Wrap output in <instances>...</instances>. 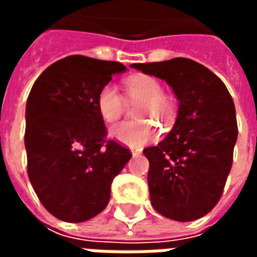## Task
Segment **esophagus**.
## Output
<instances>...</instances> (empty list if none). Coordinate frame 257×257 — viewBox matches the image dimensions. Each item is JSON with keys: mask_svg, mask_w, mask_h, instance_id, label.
I'll return each mask as SVG.
<instances>
[{"mask_svg": "<svg viewBox=\"0 0 257 257\" xmlns=\"http://www.w3.org/2000/svg\"><path fill=\"white\" fill-rule=\"evenodd\" d=\"M131 153H132V156L134 157H139L140 154H142V151L136 150V149H132V150H131Z\"/></svg>", "mask_w": 257, "mask_h": 257, "instance_id": "obj_1", "label": "esophagus"}]
</instances>
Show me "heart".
I'll return each instance as SVG.
<instances>
[{"mask_svg": "<svg viewBox=\"0 0 257 257\" xmlns=\"http://www.w3.org/2000/svg\"><path fill=\"white\" fill-rule=\"evenodd\" d=\"M125 92L129 103L142 104L138 118L161 121L162 126H169L176 117L173 101L162 93L161 84L150 75H134L125 81ZM97 110L108 123L118 121L126 110V101L114 85L103 86L97 95ZM157 128L151 121L123 122L110 131V136L118 143L132 149H140L157 138Z\"/></svg>", "mask_w": 257, "mask_h": 257, "instance_id": "1", "label": "heart"}]
</instances>
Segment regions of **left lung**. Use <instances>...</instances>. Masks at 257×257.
<instances>
[{
    "mask_svg": "<svg viewBox=\"0 0 257 257\" xmlns=\"http://www.w3.org/2000/svg\"><path fill=\"white\" fill-rule=\"evenodd\" d=\"M132 67L164 79L179 100L172 131L143 150L150 162L151 204L168 219L197 220L215 208L231 169L238 136L231 95L217 75L191 59Z\"/></svg>",
    "mask_w": 257,
    "mask_h": 257,
    "instance_id": "obj_1",
    "label": "left lung"
}]
</instances>
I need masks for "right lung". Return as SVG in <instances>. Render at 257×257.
Returning <instances> with one entry per match:
<instances>
[{"label": "right lung", "mask_w": 257, "mask_h": 257, "mask_svg": "<svg viewBox=\"0 0 257 257\" xmlns=\"http://www.w3.org/2000/svg\"><path fill=\"white\" fill-rule=\"evenodd\" d=\"M126 70L118 62L67 56L45 68L26 104L27 173L45 209L68 223L99 215L110 199L114 178L131 151L106 140L97 95L112 75Z\"/></svg>", "instance_id": "add662e5"}]
</instances>
